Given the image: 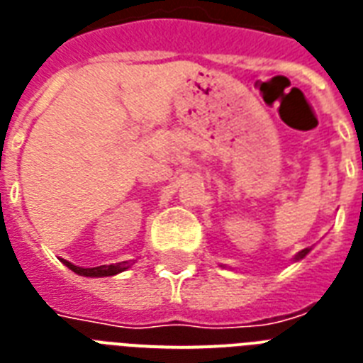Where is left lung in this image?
Masks as SVG:
<instances>
[{
  "label": "left lung",
  "mask_w": 363,
  "mask_h": 363,
  "mask_svg": "<svg viewBox=\"0 0 363 363\" xmlns=\"http://www.w3.org/2000/svg\"><path fill=\"white\" fill-rule=\"evenodd\" d=\"M309 252H311V248H303V250H299V252L294 256V262H299V259H303ZM222 267H224V265H222Z\"/></svg>",
  "instance_id": "left-lung-1"
}]
</instances>
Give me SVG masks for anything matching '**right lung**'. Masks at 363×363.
I'll use <instances>...</instances> for the list:
<instances>
[{
    "label": "right lung",
    "instance_id": "right-lung-1",
    "mask_svg": "<svg viewBox=\"0 0 363 363\" xmlns=\"http://www.w3.org/2000/svg\"><path fill=\"white\" fill-rule=\"evenodd\" d=\"M65 267H69L73 273L82 277H113L118 275L122 271H125L130 267V262H121V264H111V265H98V267H79V265L71 264L67 259H62Z\"/></svg>",
    "mask_w": 363,
    "mask_h": 363
}]
</instances>
